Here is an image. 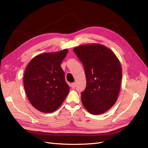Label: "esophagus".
Returning <instances> with one entry per match:
<instances>
[{
	"label": "esophagus",
	"instance_id": "esophagus-1",
	"mask_svg": "<svg viewBox=\"0 0 148 148\" xmlns=\"http://www.w3.org/2000/svg\"><path fill=\"white\" fill-rule=\"evenodd\" d=\"M75 86H76V83H73L71 84V87L72 88V89H74L75 88Z\"/></svg>",
	"mask_w": 148,
	"mask_h": 148
}]
</instances>
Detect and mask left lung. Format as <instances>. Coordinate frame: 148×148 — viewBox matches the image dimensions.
Wrapping results in <instances>:
<instances>
[{
  "instance_id": "left-lung-1",
  "label": "left lung",
  "mask_w": 148,
  "mask_h": 148,
  "mask_svg": "<svg viewBox=\"0 0 148 148\" xmlns=\"http://www.w3.org/2000/svg\"><path fill=\"white\" fill-rule=\"evenodd\" d=\"M73 51L82 62L86 78L82 104L92 115L104 114L117 100L122 77L120 62L112 51L100 44H84Z\"/></svg>"
}]
</instances>
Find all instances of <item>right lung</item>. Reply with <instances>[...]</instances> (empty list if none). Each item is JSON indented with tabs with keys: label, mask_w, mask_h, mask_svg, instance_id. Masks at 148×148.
<instances>
[{
	"label": "right lung",
	"mask_w": 148,
	"mask_h": 148,
	"mask_svg": "<svg viewBox=\"0 0 148 148\" xmlns=\"http://www.w3.org/2000/svg\"><path fill=\"white\" fill-rule=\"evenodd\" d=\"M68 52L66 49L40 53L26 66L23 77L26 96L34 108L41 112L56 111L70 91L60 66Z\"/></svg>",
	"instance_id": "obj_1"
}]
</instances>
